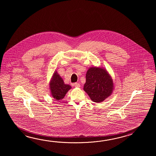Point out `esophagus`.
<instances>
[{
  "label": "esophagus",
  "instance_id": "34e87169",
  "mask_svg": "<svg viewBox=\"0 0 156 156\" xmlns=\"http://www.w3.org/2000/svg\"><path fill=\"white\" fill-rule=\"evenodd\" d=\"M74 86L76 87H80V84L79 83H74Z\"/></svg>",
  "mask_w": 156,
  "mask_h": 156
}]
</instances>
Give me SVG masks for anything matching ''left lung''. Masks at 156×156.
<instances>
[{
	"label": "left lung",
	"mask_w": 156,
	"mask_h": 156,
	"mask_svg": "<svg viewBox=\"0 0 156 156\" xmlns=\"http://www.w3.org/2000/svg\"><path fill=\"white\" fill-rule=\"evenodd\" d=\"M112 77L103 67H91L86 74L83 90L95 103H101L112 95L114 89Z\"/></svg>",
	"instance_id": "1"
}]
</instances>
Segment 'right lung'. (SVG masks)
Here are the masks:
<instances>
[{"label":"right lung","mask_w":156,"mask_h":156,"mask_svg":"<svg viewBox=\"0 0 156 156\" xmlns=\"http://www.w3.org/2000/svg\"><path fill=\"white\" fill-rule=\"evenodd\" d=\"M71 86L64 83L63 79L57 71H55L50 81L51 95L57 100L63 99Z\"/></svg>","instance_id":"1"}]
</instances>
